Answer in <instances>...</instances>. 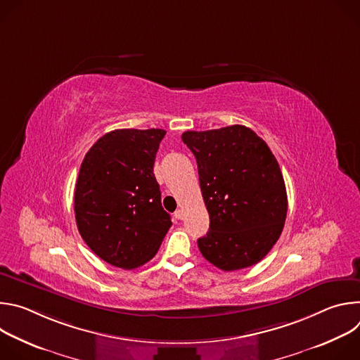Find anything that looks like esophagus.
Listing matches in <instances>:
<instances>
[{
	"instance_id": "obj_1",
	"label": "esophagus",
	"mask_w": 360,
	"mask_h": 360,
	"mask_svg": "<svg viewBox=\"0 0 360 360\" xmlns=\"http://www.w3.org/2000/svg\"><path fill=\"white\" fill-rule=\"evenodd\" d=\"M184 217H185L184 210H178V211L175 212V218H176V219H179V221H181V219H184Z\"/></svg>"
}]
</instances>
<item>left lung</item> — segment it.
<instances>
[{
	"instance_id": "obj_1",
	"label": "left lung",
	"mask_w": 360,
	"mask_h": 360,
	"mask_svg": "<svg viewBox=\"0 0 360 360\" xmlns=\"http://www.w3.org/2000/svg\"><path fill=\"white\" fill-rule=\"evenodd\" d=\"M182 141L198 164L210 231L198 239L208 262L238 271L262 261L279 239L288 195L279 164L250 128L186 131Z\"/></svg>"
}]
</instances>
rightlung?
Wrapping results in <instances>:
<instances>
[{"label":"right lung","instance_id":"obj_1","mask_svg":"<svg viewBox=\"0 0 360 360\" xmlns=\"http://www.w3.org/2000/svg\"><path fill=\"white\" fill-rule=\"evenodd\" d=\"M164 129H115L81 164L74 193L78 231L102 261L135 269L158 252L171 228L153 175Z\"/></svg>","mask_w":360,"mask_h":360}]
</instances>
